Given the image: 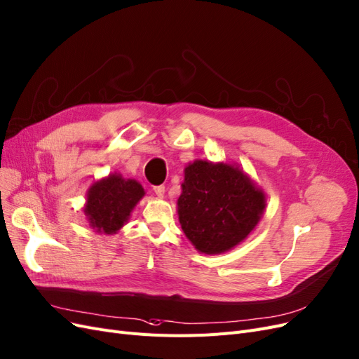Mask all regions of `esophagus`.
<instances>
[{"mask_svg":"<svg viewBox=\"0 0 359 359\" xmlns=\"http://www.w3.org/2000/svg\"><path fill=\"white\" fill-rule=\"evenodd\" d=\"M154 191L158 196H163L165 194V187H164V184H158V187L154 188Z\"/></svg>","mask_w":359,"mask_h":359,"instance_id":"34e87169","label":"esophagus"}]
</instances>
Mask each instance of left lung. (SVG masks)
<instances>
[{"instance_id": "obj_1", "label": "left lung", "mask_w": 359, "mask_h": 359, "mask_svg": "<svg viewBox=\"0 0 359 359\" xmlns=\"http://www.w3.org/2000/svg\"><path fill=\"white\" fill-rule=\"evenodd\" d=\"M179 221L192 245L207 255L237 246L255 228L265 196L241 170L195 161L184 168Z\"/></svg>"}]
</instances>
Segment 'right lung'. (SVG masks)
Instances as JSON below:
<instances>
[{
	"mask_svg": "<svg viewBox=\"0 0 359 359\" xmlns=\"http://www.w3.org/2000/svg\"><path fill=\"white\" fill-rule=\"evenodd\" d=\"M143 195L144 191L138 182L111 175L92 184L88 192L85 215L98 233H116L128 221L131 210Z\"/></svg>",
	"mask_w": 359,
	"mask_h": 359,
	"instance_id": "obj_1",
	"label": "right lung"
}]
</instances>
